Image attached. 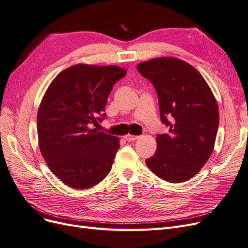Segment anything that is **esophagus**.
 Instances as JSON below:
<instances>
[{
	"label": "esophagus",
	"mask_w": 248,
	"mask_h": 248,
	"mask_svg": "<svg viewBox=\"0 0 248 248\" xmlns=\"http://www.w3.org/2000/svg\"><path fill=\"white\" fill-rule=\"evenodd\" d=\"M124 139H125L126 140H128V141H132V140H137L139 139V137L132 136V134H127V136L124 137Z\"/></svg>",
	"instance_id": "obj_1"
}]
</instances>
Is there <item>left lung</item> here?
Segmentation results:
<instances>
[{"instance_id":"1","label":"left lung","mask_w":248,"mask_h":248,"mask_svg":"<svg viewBox=\"0 0 248 248\" xmlns=\"http://www.w3.org/2000/svg\"><path fill=\"white\" fill-rule=\"evenodd\" d=\"M158 96L161 122L169 133L156 137L155 154L146 159L156 176L181 183L196 176L211 156L218 129L217 101L202 74L190 64L171 57L138 65Z\"/></svg>"}]
</instances>
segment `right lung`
Segmentation results:
<instances>
[{
    "label": "right lung",
    "instance_id": "add662e5",
    "mask_svg": "<svg viewBox=\"0 0 248 248\" xmlns=\"http://www.w3.org/2000/svg\"><path fill=\"white\" fill-rule=\"evenodd\" d=\"M126 72L112 65L78 64L60 72L44 94L37 115L39 148L49 170L67 186L87 189L110 171L119 138L92 124L106 118L112 86Z\"/></svg>",
    "mask_w": 248,
    "mask_h": 248
}]
</instances>
